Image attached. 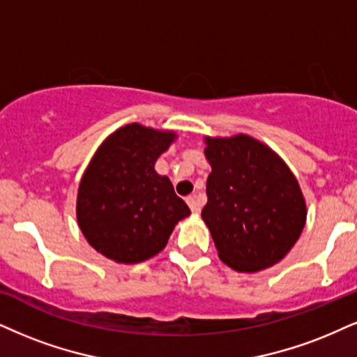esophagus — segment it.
Returning a JSON list of instances; mask_svg holds the SVG:
<instances>
[{"mask_svg":"<svg viewBox=\"0 0 357 357\" xmlns=\"http://www.w3.org/2000/svg\"><path fill=\"white\" fill-rule=\"evenodd\" d=\"M187 205L190 206V210L193 213H200V205H199V202H197L195 197H188Z\"/></svg>","mask_w":357,"mask_h":357,"instance_id":"obj_1","label":"esophagus"}]
</instances>
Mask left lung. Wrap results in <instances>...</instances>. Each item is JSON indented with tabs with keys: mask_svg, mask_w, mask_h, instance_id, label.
<instances>
[{
	"mask_svg": "<svg viewBox=\"0 0 357 357\" xmlns=\"http://www.w3.org/2000/svg\"><path fill=\"white\" fill-rule=\"evenodd\" d=\"M212 165L202 218L218 257L236 271H259L300 238L306 205L294 175L271 149L248 135L206 139Z\"/></svg>",
	"mask_w": 357,
	"mask_h": 357,
	"instance_id": "1",
	"label": "left lung"
}]
</instances>
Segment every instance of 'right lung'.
I'll use <instances>...</instances> for the list:
<instances>
[{
  "label": "right lung",
  "instance_id": "1",
  "mask_svg": "<svg viewBox=\"0 0 357 357\" xmlns=\"http://www.w3.org/2000/svg\"><path fill=\"white\" fill-rule=\"evenodd\" d=\"M175 139L129 124L105 139L81 180L77 222L87 241L119 263H139L164 250L190 210L153 164Z\"/></svg>",
  "mask_w": 357,
  "mask_h": 357
}]
</instances>
